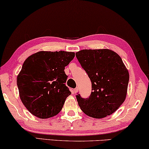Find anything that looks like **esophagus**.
Returning <instances> with one entry per match:
<instances>
[{"label": "esophagus", "instance_id": "obj_1", "mask_svg": "<svg viewBox=\"0 0 149 149\" xmlns=\"http://www.w3.org/2000/svg\"><path fill=\"white\" fill-rule=\"evenodd\" d=\"M77 91H78V89H77V88H75V89H74V91H73V92H74V93H77Z\"/></svg>", "mask_w": 149, "mask_h": 149}]
</instances>
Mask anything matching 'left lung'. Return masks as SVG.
Returning <instances> with one entry per match:
<instances>
[{
	"label": "left lung",
	"instance_id": "obj_1",
	"mask_svg": "<svg viewBox=\"0 0 149 149\" xmlns=\"http://www.w3.org/2000/svg\"><path fill=\"white\" fill-rule=\"evenodd\" d=\"M75 56L92 86L89 98L76 95L80 109L95 119L113 114L125 100L127 93L129 74L122 59L109 49H82Z\"/></svg>",
	"mask_w": 149,
	"mask_h": 149
}]
</instances>
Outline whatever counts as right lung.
Listing matches in <instances>:
<instances>
[{"label": "right lung", "mask_w": 149, "mask_h": 149, "mask_svg": "<svg viewBox=\"0 0 149 149\" xmlns=\"http://www.w3.org/2000/svg\"><path fill=\"white\" fill-rule=\"evenodd\" d=\"M75 57L71 52L40 51L26 58L16 82L23 105L40 119L56 116L71 95L64 70Z\"/></svg>", "instance_id": "1"}]
</instances>
